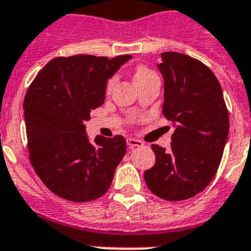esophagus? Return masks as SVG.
<instances>
[{
	"label": "esophagus",
	"instance_id": "34e87169",
	"mask_svg": "<svg viewBox=\"0 0 251 251\" xmlns=\"http://www.w3.org/2000/svg\"><path fill=\"white\" fill-rule=\"evenodd\" d=\"M126 142H127V147H129L130 150L143 146V142L139 141V139H135V138H127V141Z\"/></svg>",
	"mask_w": 251,
	"mask_h": 251
}]
</instances>
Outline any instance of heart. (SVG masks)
<instances>
[{"label": "heart", "instance_id": "b5f03b06", "mask_svg": "<svg viewBox=\"0 0 251 251\" xmlns=\"http://www.w3.org/2000/svg\"><path fill=\"white\" fill-rule=\"evenodd\" d=\"M151 74H153V72L151 69H149L147 66H145V65H138L137 68L134 69V82H135V80L143 79V78L151 75ZM113 83L114 78H110V79L108 80V84H106V90H109L110 87L113 86Z\"/></svg>", "mask_w": 251, "mask_h": 251}]
</instances>
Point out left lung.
<instances>
[{"label":"left lung","mask_w":251,"mask_h":251,"mask_svg":"<svg viewBox=\"0 0 251 251\" xmlns=\"http://www.w3.org/2000/svg\"><path fill=\"white\" fill-rule=\"evenodd\" d=\"M164 76L163 114L175 122L171 149L152 145L156 161L145 172L153 194L185 201L204 190L218 172L229 133L222 86L208 66L177 52L160 54Z\"/></svg>","instance_id":"obj_1"}]
</instances>
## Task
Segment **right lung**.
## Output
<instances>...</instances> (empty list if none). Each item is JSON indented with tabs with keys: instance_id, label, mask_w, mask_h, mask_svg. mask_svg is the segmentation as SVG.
<instances>
[{
	"instance_id": "right-lung-1",
	"label": "right lung",
	"mask_w": 251,
	"mask_h": 251,
	"mask_svg": "<svg viewBox=\"0 0 251 251\" xmlns=\"http://www.w3.org/2000/svg\"><path fill=\"white\" fill-rule=\"evenodd\" d=\"M131 56L57 57L25 92L29 161L49 190L72 202H90L109 189L126 152L122 135L88 142L84 122L104 104L108 78Z\"/></svg>"
}]
</instances>
